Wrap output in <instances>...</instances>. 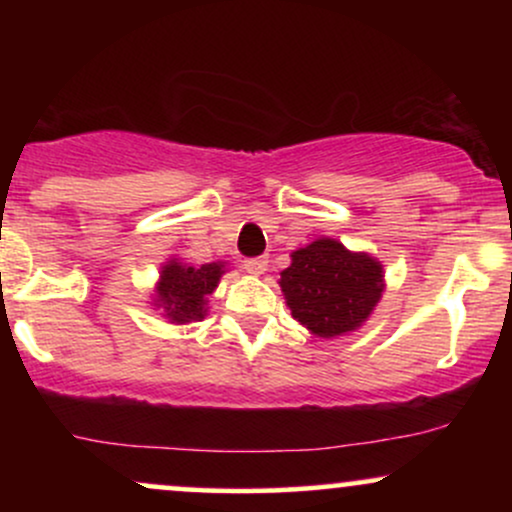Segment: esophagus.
Segmentation results:
<instances>
[{
    "instance_id": "34e87169",
    "label": "esophagus",
    "mask_w": 512,
    "mask_h": 512,
    "mask_svg": "<svg viewBox=\"0 0 512 512\" xmlns=\"http://www.w3.org/2000/svg\"><path fill=\"white\" fill-rule=\"evenodd\" d=\"M245 272L250 274H264V269H267V257H248V260L243 262Z\"/></svg>"
}]
</instances>
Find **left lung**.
I'll list each match as a JSON object with an SVG mask.
<instances>
[{"label":"left lung","instance_id":"1","mask_svg":"<svg viewBox=\"0 0 512 512\" xmlns=\"http://www.w3.org/2000/svg\"><path fill=\"white\" fill-rule=\"evenodd\" d=\"M279 284L301 325L317 337H339L373 313L383 296V264L320 238L293 252Z\"/></svg>","mask_w":512,"mask_h":512}]
</instances>
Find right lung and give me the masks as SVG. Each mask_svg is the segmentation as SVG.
<instances>
[{
	"label": "right lung",
	"instance_id": "add662e5",
	"mask_svg": "<svg viewBox=\"0 0 512 512\" xmlns=\"http://www.w3.org/2000/svg\"><path fill=\"white\" fill-rule=\"evenodd\" d=\"M221 274L223 264L219 262L190 267V264L173 260L161 272L156 305H161L173 322L202 320L207 315V310H204L207 296L219 286Z\"/></svg>",
	"mask_w": 512,
	"mask_h": 512
}]
</instances>
